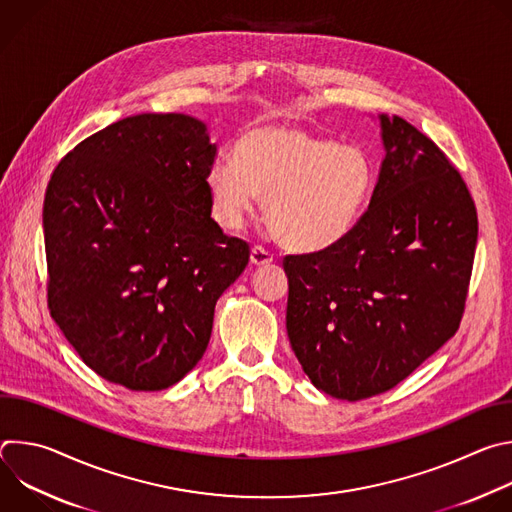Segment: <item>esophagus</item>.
I'll return each instance as SVG.
<instances>
[{"label":"esophagus","mask_w":512,"mask_h":512,"mask_svg":"<svg viewBox=\"0 0 512 512\" xmlns=\"http://www.w3.org/2000/svg\"><path fill=\"white\" fill-rule=\"evenodd\" d=\"M251 263H253V265H257V267L269 265V263H273V255H271L265 247L255 245V247L251 249Z\"/></svg>","instance_id":"1"}]
</instances>
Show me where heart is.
<instances>
[{"instance_id":"heart-1","label":"heart","mask_w":512,"mask_h":512,"mask_svg":"<svg viewBox=\"0 0 512 512\" xmlns=\"http://www.w3.org/2000/svg\"><path fill=\"white\" fill-rule=\"evenodd\" d=\"M206 184L212 216L223 229H241L265 196V218L277 241L318 251L354 227L373 186V168L356 148L300 125L269 123L241 137L237 162H214Z\"/></svg>"}]
</instances>
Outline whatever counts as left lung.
Returning <instances> with one entry per match:
<instances>
[{
	"instance_id": "left-lung-1",
	"label": "left lung",
	"mask_w": 512,
	"mask_h": 512,
	"mask_svg": "<svg viewBox=\"0 0 512 512\" xmlns=\"http://www.w3.org/2000/svg\"><path fill=\"white\" fill-rule=\"evenodd\" d=\"M385 160L369 208L330 247L285 255L287 336L324 393L381 395L460 328L478 214L437 145L381 115Z\"/></svg>"
}]
</instances>
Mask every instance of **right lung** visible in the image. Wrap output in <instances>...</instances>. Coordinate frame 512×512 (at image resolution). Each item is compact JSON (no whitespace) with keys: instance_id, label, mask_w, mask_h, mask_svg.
Returning <instances> with one entry per match:
<instances>
[{"instance_id":"right-lung-1","label":"right lung","mask_w":512,"mask_h":512,"mask_svg":"<svg viewBox=\"0 0 512 512\" xmlns=\"http://www.w3.org/2000/svg\"><path fill=\"white\" fill-rule=\"evenodd\" d=\"M216 145L184 113H141L83 139L44 196L48 310L89 369L162 391L202 358L249 243L210 218Z\"/></svg>"}]
</instances>
